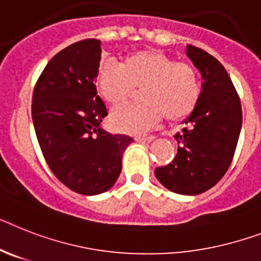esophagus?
<instances>
[{"mask_svg": "<svg viewBox=\"0 0 261 261\" xmlns=\"http://www.w3.org/2000/svg\"><path fill=\"white\" fill-rule=\"evenodd\" d=\"M136 141L140 144H149L153 141V137H137V139H136Z\"/></svg>", "mask_w": 261, "mask_h": 261, "instance_id": "obj_1", "label": "esophagus"}]
</instances>
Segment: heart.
I'll return each instance as SVG.
<instances>
[{"label": "heart", "instance_id": "heart-1", "mask_svg": "<svg viewBox=\"0 0 261 261\" xmlns=\"http://www.w3.org/2000/svg\"><path fill=\"white\" fill-rule=\"evenodd\" d=\"M96 83L112 107H121L135 96L136 89H141V104L116 109L111 115L112 126L128 135L148 132L164 116L169 121L188 117L200 98L195 68L157 49L129 53L120 64H101Z\"/></svg>", "mask_w": 261, "mask_h": 261}]
</instances>
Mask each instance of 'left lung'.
Instances as JSON below:
<instances>
[{"label":"left lung","instance_id":"left-lung-1","mask_svg":"<svg viewBox=\"0 0 261 261\" xmlns=\"http://www.w3.org/2000/svg\"><path fill=\"white\" fill-rule=\"evenodd\" d=\"M187 56L201 74V92L195 111L174 135L177 154L171 164L154 169L157 180L171 192L200 195L220 181L233 159L243 113L231 77L203 49L187 46Z\"/></svg>","mask_w":261,"mask_h":261}]
</instances>
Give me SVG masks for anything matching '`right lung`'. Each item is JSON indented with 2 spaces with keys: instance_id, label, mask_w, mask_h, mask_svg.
Wrapping results in <instances>:
<instances>
[{
  "instance_id": "1",
  "label": "right lung",
  "mask_w": 261,
  "mask_h": 261,
  "mask_svg": "<svg viewBox=\"0 0 261 261\" xmlns=\"http://www.w3.org/2000/svg\"><path fill=\"white\" fill-rule=\"evenodd\" d=\"M98 40L79 41L51 58L33 92L32 120L45 160L56 177L80 195L104 193L121 173L122 154L133 143L108 133L107 108L97 96Z\"/></svg>"
}]
</instances>
